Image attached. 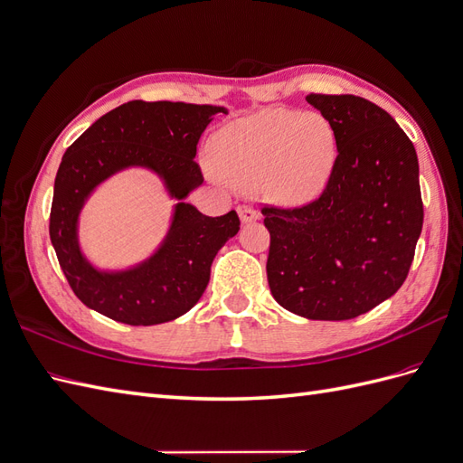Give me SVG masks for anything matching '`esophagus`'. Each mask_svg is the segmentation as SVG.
<instances>
[{"instance_id": "obj_1", "label": "esophagus", "mask_w": 463, "mask_h": 463, "mask_svg": "<svg viewBox=\"0 0 463 463\" xmlns=\"http://www.w3.org/2000/svg\"><path fill=\"white\" fill-rule=\"evenodd\" d=\"M237 214H240V218H241L243 223L259 220V213H257V210H255L253 206H247V204L237 206Z\"/></svg>"}]
</instances>
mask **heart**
<instances>
[{
  "label": "heart",
  "mask_w": 463,
  "mask_h": 463,
  "mask_svg": "<svg viewBox=\"0 0 463 463\" xmlns=\"http://www.w3.org/2000/svg\"><path fill=\"white\" fill-rule=\"evenodd\" d=\"M335 135L318 114L272 108L222 128L210 143L218 174L237 189H260L299 204L326 185L335 162Z\"/></svg>",
  "instance_id": "1"
}]
</instances>
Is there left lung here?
I'll return each mask as SVG.
<instances>
[{"instance_id": "1", "label": "left lung", "mask_w": 463, "mask_h": 463, "mask_svg": "<svg viewBox=\"0 0 463 463\" xmlns=\"http://www.w3.org/2000/svg\"><path fill=\"white\" fill-rule=\"evenodd\" d=\"M335 135L332 174L301 206L264 204L266 276L284 309L347 320L392 298L423 228L415 146L388 111L354 94L307 96Z\"/></svg>"}]
</instances>
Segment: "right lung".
Returning a JSON list of instances; mask_svg holds the SVG:
<instances>
[{
  "instance_id": "right-lung-1",
  "label": "right lung",
  "mask_w": 463,
  "mask_h": 463,
  "mask_svg": "<svg viewBox=\"0 0 463 463\" xmlns=\"http://www.w3.org/2000/svg\"><path fill=\"white\" fill-rule=\"evenodd\" d=\"M218 106L133 100L108 111L63 154L53 185L50 240L75 296L90 309L131 326L185 315L201 299L218 250L240 232L235 210L210 218L177 203L162 247L137 269L98 272L82 257L77 220L90 191L123 167L156 172L172 197L203 184L197 143Z\"/></svg>"
}]
</instances>
